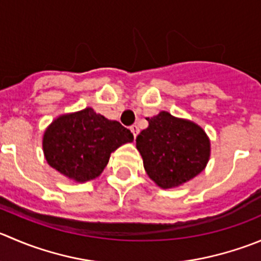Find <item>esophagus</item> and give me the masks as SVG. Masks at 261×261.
Returning <instances> with one entry per match:
<instances>
[{
	"instance_id": "1",
	"label": "esophagus",
	"mask_w": 261,
	"mask_h": 261,
	"mask_svg": "<svg viewBox=\"0 0 261 261\" xmlns=\"http://www.w3.org/2000/svg\"><path fill=\"white\" fill-rule=\"evenodd\" d=\"M130 130H131V133H133L134 138H136V136H138V134H139V127H138V126H136V125L130 126Z\"/></svg>"
}]
</instances>
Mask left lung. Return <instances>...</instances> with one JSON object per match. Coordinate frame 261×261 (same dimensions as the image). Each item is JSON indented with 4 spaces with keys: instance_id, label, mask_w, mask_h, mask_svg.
<instances>
[{
    "instance_id": "8db88e82",
    "label": "left lung",
    "mask_w": 261,
    "mask_h": 261,
    "mask_svg": "<svg viewBox=\"0 0 261 261\" xmlns=\"http://www.w3.org/2000/svg\"><path fill=\"white\" fill-rule=\"evenodd\" d=\"M136 138L148 176L162 189H172L198 176L208 163L211 141L203 128L159 112Z\"/></svg>"
}]
</instances>
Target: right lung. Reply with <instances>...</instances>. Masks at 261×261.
Masks as SVG:
<instances>
[{"label": "right lung", "instance_id": "add662e5", "mask_svg": "<svg viewBox=\"0 0 261 261\" xmlns=\"http://www.w3.org/2000/svg\"><path fill=\"white\" fill-rule=\"evenodd\" d=\"M133 140L131 131L120 122L85 108L53 121L43 136V150L50 167L85 182L102 173L112 151Z\"/></svg>", "mask_w": 261, "mask_h": 261}]
</instances>
